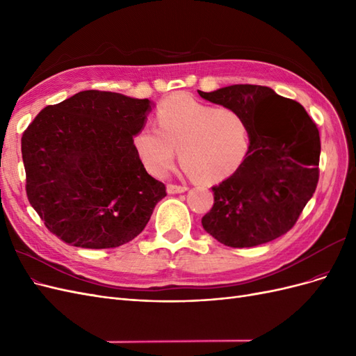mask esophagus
<instances>
[{
  "label": "esophagus",
  "mask_w": 356,
  "mask_h": 356,
  "mask_svg": "<svg viewBox=\"0 0 356 356\" xmlns=\"http://www.w3.org/2000/svg\"><path fill=\"white\" fill-rule=\"evenodd\" d=\"M187 186H177V184H168V193L169 195H177V193L187 191Z\"/></svg>",
  "instance_id": "obj_1"
}]
</instances>
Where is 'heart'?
Listing matches in <instances>:
<instances>
[{
    "instance_id": "b5f03b06",
    "label": "heart",
    "mask_w": 356,
    "mask_h": 356,
    "mask_svg": "<svg viewBox=\"0 0 356 356\" xmlns=\"http://www.w3.org/2000/svg\"><path fill=\"white\" fill-rule=\"evenodd\" d=\"M157 127L143 126L134 136L135 152L144 168L163 177L179 160L203 182L227 178L238 169L250 148V126L230 106H213L187 93H174L156 110Z\"/></svg>"
}]
</instances>
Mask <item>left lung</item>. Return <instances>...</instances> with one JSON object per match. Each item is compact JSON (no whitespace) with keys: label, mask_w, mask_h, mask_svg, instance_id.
Wrapping results in <instances>:
<instances>
[{"label":"left lung","mask_w":356,"mask_h":356,"mask_svg":"<svg viewBox=\"0 0 356 356\" xmlns=\"http://www.w3.org/2000/svg\"><path fill=\"white\" fill-rule=\"evenodd\" d=\"M203 99L238 110L250 148L234 174L212 187L203 229L232 248L270 242L294 227L319 179V131L298 102L257 84H233Z\"/></svg>","instance_id":"8db88e82"}]
</instances>
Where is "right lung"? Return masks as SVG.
Wrapping results in <instances>:
<instances>
[{"label": "right lung", "instance_id": "add662e5", "mask_svg": "<svg viewBox=\"0 0 356 356\" xmlns=\"http://www.w3.org/2000/svg\"><path fill=\"white\" fill-rule=\"evenodd\" d=\"M149 110L148 99L83 90L46 106L26 127V196L60 241L105 250L144 230L166 196L134 147Z\"/></svg>", "mask_w": 356, "mask_h": 356}]
</instances>
